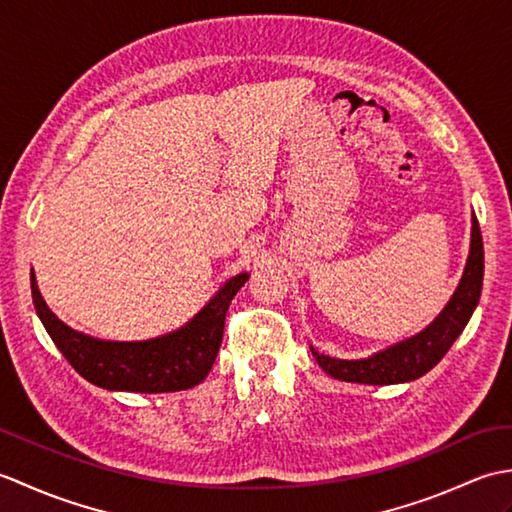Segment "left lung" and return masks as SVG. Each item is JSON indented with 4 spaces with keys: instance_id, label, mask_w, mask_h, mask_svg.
I'll return each instance as SVG.
<instances>
[{
    "instance_id": "1",
    "label": "left lung",
    "mask_w": 512,
    "mask_h": 512,
    "mask_svg": "<svg viewBox=\"0 0 512 512\" xmlns=\"http://www.w3.org/2000/svg\"><path fill=\"white\" fill-rule=\"evenodd\" d=\"M482 279L484 244L480 224H477V217L473 215L471 253L464 268L462 281L451 301L447 303V308L440 312V317L433 321L427 330L394 347H387V350L374 356L363 358V361H341V358H330L310 347L312 356L317 358V363L332 378L345 380V383L394 385L416 380L442 361V356L449 352L453 341L458 339L462 330L466 328L477 301H480Z\"/></svg>"
}]
</instances>
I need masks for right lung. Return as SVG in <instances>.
Listing matches in <instances>:
<instances>
[{"mask_svg":"<svg viewBox=\"0 0 512 512\" xmlns=\"http://www.w3.org/2000/svg\"><path fill=\"white\" fill-rule=\"evenodd\" d=\"M246 279V273L228 279L224 288L184 328L138 343L99 341L68 328L41 299L35 275H30V288L43 328L65 361L85 380L112 391L165 394L195 387L209 376L220 352L228 306Z\"/></svg>","mask_w":512,"mask_h":512,"instance_id":"add662e5","label":"right lung"}]
</instances>
